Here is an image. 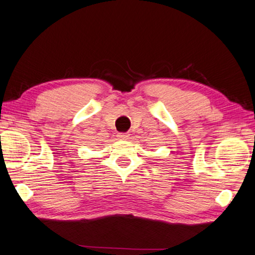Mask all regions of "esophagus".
Segmentation results:
<instances>
[{
  "mask_svg": "<svg viewBox=\"0 0 255 255\" xmlns=\"http://www.w3.org/2000/svg\"><path fill=\"white\" fill-rule=\"evenodd\" d=\"M118 137H119L120 139H128L129 135L125 134V132H120V134H118Z\"/></svg>",
  "mask_w": 255,
  "mask_h": 255,
  "instance_id": "1",
  "label": "esophagus"
}]
</instances>
